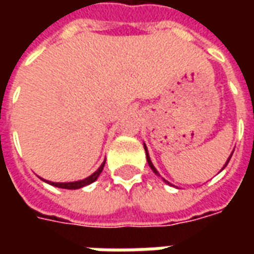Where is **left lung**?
<instances>
[{
  "label": "left lung",
  "mask_w": 254,
  "mask_h": 254,
  "mask_svg": "<svg viewBox=\"0 0 254 254\" xmlns=\"http://www.w3.org/2000/svg\"><path fill=\"white\" fill-rule=\"evenodd\" d=\"M144 149H145V155H147V162H148L149 167H151V169H152V171H154L155 174H159V173H158V171H156V169H155V167H154V165H152V162H151V159H149V156H148V151H147V147H145V145H144ZM230 158H231V155H230ZM230 158H229V159H227V162H226V165H224V166H227V163H229ZM167 184H169V182H167Z\"/></svg>",
  "instance_id": "left-lung-1"
}]
</instances>
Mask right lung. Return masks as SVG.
<instances>
[{
	"instance_id": "1",
	"label": "right lung",
	"mask_w": 254,
	"mask_h": 254,
	"mask_svg": "<svg viewBox=\"0 0 254 254\" xmlns=\"http://www.w3.org/2000/svg\"><path fill=\"white\" fill-rule=\"evenodd\" d=\"M103 167H105V162L102 163V166H100L98 170L95 171L92 176H89L88 178H85V180H83V181H76V182H65V184H60V182H49L50 185H53V187H57V188H63V189H78V188H83L85 187V185H89V184H92L94 181H96V178L99 177V174L102 173V170H103Z\"/></svg>"
}]
</instances>
